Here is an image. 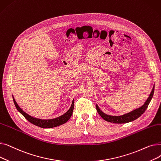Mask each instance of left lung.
<instances>
[{
  "label": "left lung",
  "mask_w": 161,
  "mask_h": 161,
  "mask_svg": "<svg viewBox=\"0 0 161 161\" xmlns=\"http://www.w3.org/2000/svg\"><path fill=\"white\" fill-rule=\"evenodd\" d=\"M154 90H155V86H153V87L152 89V91L151 92L149 97L147 98V100L141 107L135 109L133 111H131L129 113H126L124 115H119V116H114V115H109L106 114L102 110H100V109L98 108V106L97 104L96 105L97 110L99 114V115L101 116V117L106 121L114 123H126L131 122L135 119H138L139 117H140L143 113H144L149 104L150 103L152 98H153V96L154 94Z\"/></svg>",
  "instance_id": "1"
}]
</instances>
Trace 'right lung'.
Masks as SVG:
<instances>
[{"instance_id": "1", "label": "right lung", "mask_w": 161, "mask_h": 161, "mask_svg": "<svg viewBox=\"0 0 161 161\" xmlns=\"http://www.w3.org/2000/svg\"><path fill=\"white\" fill-rule=\"evenodd\" d=\"M13 97V100L15 104V108L18 109V112L21 113L25 117V119L28 120L30 123H32L36 126H40L41 128H44V129H50V128H53L56 127V126H60L65 123H66L69 120L70 117L72 115L73 113V109H74V100H72V105L70 108V109L68 110L66 113H64L63 115L59 116L58 117L54 118V119H38V118L33 117L29 114H27L26 112H25L23 109L18 106L17 104L16 101L14 99V97Z\"/></svg>"}]
</instances>
